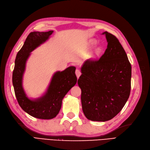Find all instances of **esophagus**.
<instances>
[{
	"instance_id": "1",
	"label": "esophagus",
	"mask_w": 150,
	"mask_h": 150,
	"mask_svg": "<svg viewBox=\"0 0 150 150\" xmlns=\"http://www.w3.org/2000/svg\"><path fill=\"white\" fill-rule=\"evenodd\" d=\"M81 74V71L79 69H76V75L77 76V78H79V77Z\"/></svg>"
}]
</instances>
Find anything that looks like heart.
Instances as JSON below:
<instances>
[{
	"instance_id": "heart-1",
	"label": "heart",
	"mask_w": 150,
	"mask_h": 150,
	"mask_svg": "<svg viewBox=\"0 0 150 150\" xmlns=\"http://www.w3.org/2000/svg\"><path fill=\"white\" fill-rule=\"evenodd\" d=\"M96 43H97L96 41H95V40H91V41H90V45L91 47H95L96 45ZM102 50L100 48H97V49L95 50V54H96V55H100L101 54V53H102Z\"/></svg>"
}]
</instances>
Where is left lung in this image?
Here are the masks:
<instances>
[{"label": "left lung", "instance_id": "left-lung-1", "mask_svg": "<svg viewBox=\"0 0 150 150\" xmlns=\"http://www.w3.org/2000/svg\"><path fill=\"white\" fill-rule=\"evenodd\" d=\"M107 49L99 59H90L81 67L78 83L81 89L84 115L93 121L109 120L121 111L131 87V65L115 36L105 31Z\"/></svg>", "mask_w": 150, "mask_h": 150}]
</instances>
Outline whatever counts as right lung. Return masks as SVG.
I'll use <instances>...</instances> for the list:
<instances>
[{
	"label": "right lung",
	"mask_w": 150,
	"mask_h": 150,
	"mask_svg": "<svg viewBox=\"0 0 150 150\" xmlns=\"http://www.w3.org/2000/svg\"><path fill=\"white\" fill-rule=\"evenodd\" d=\"M53 31L31 32L26 39L23 46L18 52L13 72V84L16 98L24 111L34 117L51 119L59 114L62 99L77 82L76 67H69L54 75L47 93L37 100L28 98L22 87V78L25 64L30 53L40 44L45 42Z\"/></svg>",
	"instance_id": "right-lung-1"
}]
</instances>
